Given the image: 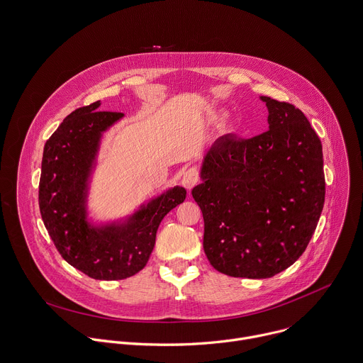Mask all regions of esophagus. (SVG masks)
<instances>
[{
    "label": "esophagus",
    "mask_w": 363,
    "mask_h": 363,
    "mask_svg": "<svg viewBox=\"0 0 363 363\" xmlns=\"http://www.w3.org/2000/svg\"><path fill=\"white\" fill-rule=\"evenodd\" d=\"M199 181V172L195 167L186 169L182 175V185L186 188V189H192Z\"/></svg>",
    "instance_id": "34e87169"
}]
</instances>
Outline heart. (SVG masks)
Listing matches in <instances>:
<instances>
[{"label":"heart","instance_id":"heart-1","mask_svg":"<svg viewBox=\"0 0 363 363\" xmlns=\"http://www.w3.org/2000/svg\"><path fill=\"white\" fill-rule=\"evenodd\" d=\"M221 119H223L221 115H214V116H213V121H221Z\"/></svg>","mask_w":363,"mask_h":363}]
</instances>
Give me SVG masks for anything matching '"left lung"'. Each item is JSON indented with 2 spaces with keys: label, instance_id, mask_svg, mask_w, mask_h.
<instances>
[{
  "label": "left lung",
  "instance_id": "1",
  "mask_svg": "<svg viewBox=\"0 0 363 363\" xmlns=\"http://www.w3.org/2000/svg\"><path fill=\"white\" fill-rule=\"evenodd\" d=\"M269 130L218 138L192 196L203 217V251L231 277L269 279L312 238L325 203L322 142L300 109L267 96Z\"/></svg>",
  "mask_w": 363,
  "mask_h": 363
}]
</instances>
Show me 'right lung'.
<instances>
[{
  "instance_id": "obj_1",
  "label": "right lung",
  "mask_w": 363,
  "mask_h": 363,
  "mask_svg": "<svg viewBox=\"0 0 363 363\" xmlns=\"http://www.w3.org/2000/svg\"><path fill=\"white\" fill-rule=\"evenodd\" d=\"M100 100L72 112L44 145L38 203L43 223L65 260L96 280H122L140 272L164 217L186 196L174 186L125 221H87L89 178L103 132L123 118L99 112Z\"/></svg>"
}]
</instances>
